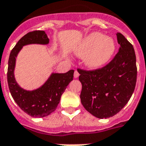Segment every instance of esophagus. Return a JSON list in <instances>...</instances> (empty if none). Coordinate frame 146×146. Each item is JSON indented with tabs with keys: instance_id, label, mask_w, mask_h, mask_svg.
Listing matches in <instances>:
<instances>
[{
	"instance_id": "1",
	"label": "esophagus",
	"mask_w": 146,
	"mask_h": 146,
	"mask_svg": "<svg viewBox=\"0 0 146 146\" xmlns=\"http://www.w3.org/2000/svg\"><path fill=\"white\" fill-rule=\"evenodd\" d=\"M79 76H80V73H78V71L76 70L75 72H74V77L78 78V77H79Z\"/></svg>"
}]
</instances>
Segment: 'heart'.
I'll use <instances>...</instances> for the list:
<instances>
[{
  "label": "heart",
  "mask_w": 146,
  "mask_h": 146,
  "mask_svg": "<svg viewBox=\"0 0 146 146\" xmlns=\"http://www.w3.org/2000/svg\"><path fill=\"white\" fill-rule=\"evenodd\" d=\"M115 50V42L112 38L99 32L86 36L76 50L80 56L85 57L86 66L90 69H98L105 66L111 60Z\"/></svg>",
  "instance_id": "b5f03b06"
}]
</instances>
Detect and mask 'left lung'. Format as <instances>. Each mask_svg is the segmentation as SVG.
Wrapping results in <instances>:
<instances>
[{"mask_svg":"<svg viewBox=\"0 0 146 146\" xmlns=\"http://www.w3.org/2000/svg\"><path fill=\"white\" fill-rule=\"evenodd\" d=\"M119 52L102 68L94 70L77 69L82 83L83 107L99 119L117 114L129 102L137 78L136 58L133 46L122 33H117Z\"/></svg>","mask_w":146,"mask_h":146,"instance_id":"obj_1","label":"left lung"}]
</instances>
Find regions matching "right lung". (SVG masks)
I'll return each mask as SVG.
<instances>
[{
	"label": "right lung",
	"mask_w": 146,
	"mask_h": 146,
	"mask_svg": "<svg viewBox=\"0 0 146 146\" xmlns=\"http://www.w3.org/2000/svg\"><path fill=\"white\" fill-rule=\"evenodd\" d=\"M48 44L49 38L43 31H34L24 35L10 53L7 69V83L12 97L24 112L32 117L42 118L54 112L61 96L73 80L74 70L65 73H52L46 82L35 90H24L15 80L14 71L16 57L22 47L28 44Z\"/></svg>",
	"instance_id": "add662e5"
}]
</instances>
